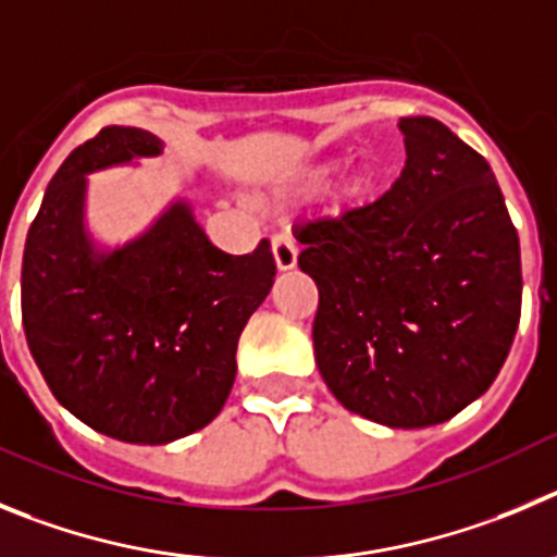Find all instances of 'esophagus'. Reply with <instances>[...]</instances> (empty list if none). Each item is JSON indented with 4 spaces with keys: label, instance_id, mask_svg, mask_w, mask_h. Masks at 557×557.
Instances as JSON below:
<instances>
[{
    "label": "esophagus",
    "instance_id": "34e87169",
    "mask_svg": "<svg viewBox=\"0 0 557 557\" xmlns=\"http://www.w3.org/2000/svg\"><path fill=\"white\" fill-rule=\"evenodd\" d=\"M272 252H274V263H277L280 272H288V269L297 267V247H294V242H290L288 235H274Z\"/></svg>",
    "mask_w": 557,
    "mask_h": 557
}]
</instances>
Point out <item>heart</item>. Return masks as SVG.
<instances>
[{"mask_svg":"<svg viewBox=\"0 0 557 557\" xmlns=\"http://www.w3.org/2000/svg\"><path fill=\"white\" fill-rule=\"evenodd\" d=\"M344 166V158H324L319 163H310L299 174V188L302 191H322L324 185L335 177ZM374 185H377V174L374 172H360L355 174L352 183L347 185L349 199H369L374 194Z\"/></svg>","mask_w":557,"mask_h":557,"instance_id":"1","label":"heart"}]
</instances>
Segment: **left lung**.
Returning <instances> with one entry per match:
<instances>
[{
  "label": "left lung",
  "instance_id": "8db88e82",
  "mask_svg": "<svg viewBox=\"0 0 557 557\" xmlns=\"http://www.w3.org/2000/svg\"><path fill=\"white\" fill-rule=\"evenodd\" d=\"M399 129L397 183L294 235L319 288L313 352L327 388L363 419L413 430L494 383L522 313V260L483 154L430 116Z\"/></svg>",
  "mask_w": 557,
  "mask_h": 557
}]
</instances>
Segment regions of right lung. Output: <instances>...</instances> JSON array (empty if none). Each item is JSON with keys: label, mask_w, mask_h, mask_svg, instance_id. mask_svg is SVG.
<instances>
[{"label": "right lung", "mask_w": 557, "mask_h": 557, "mask_svg": "<svg viewBox=\"0 0 557 557\" xmlns=\"http://www.w3.org/2000/svg\"><path fill=\"white\" fill-rule=\"evenodd\" d=\"M160 152L147 129H99L63 160L24 244L22 322L35 363L69 413L127 444H169L216 419L242 330L277 272L269 242L249 255L213 247L185 199L122 247L94 242L88 174Z\"/></svg>", "instance_id": "obj_1"}]
</instances>
